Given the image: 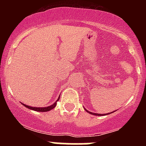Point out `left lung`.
I'll return each instance as SVG.
<instances>
[{"instance_id": "left-lung-1", "label": "left lung", "mask_w": 146, "mask_h": 146, "mask_svg": "<svg viewBox=\"0 0 146 146\" xmlns=\"http://www.w3.org/2000/svg\"><path fill=\"white\" fill-rule=\"evenodd\" d=\"M86 111L87 112H88L89 113H91V114H92V115H100V116H101V115H104V114H98V113H91V112H89V111H88V110H86ZM113 112H115V111H113ZM113 112H112V113H113ZM104 115H105V114H104Z\"/></svg>"}]
</instances>
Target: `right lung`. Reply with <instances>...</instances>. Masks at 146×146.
I'll list each match as a JSON object with an SVG mask.
<instances>
[{
	"label": "right lung",
	"instance_id": "add662e5",
	"mask_svg": "<svg viewBox=\"0 0 146 146\" xmlns=\"http://www.w3.org/2000/svg\"><path fill=\"white\" fill-rule=\"evenodd\" d=\"M59 98H60V97H59ZM59 98H58V99L57 101L55 102L52 105H51V106L47 107V108H33V107H30V106H28V105H25V104H23V103H22V104H23L25 107H26L27 108H29V109H31V110H35V111L47 112V111H49V110H52L54 108H55V106H56V104H57V102L59 100Z\"/></svg>",
	"mask_w": 146,
	"mask_h": 146
}]
</instances>
